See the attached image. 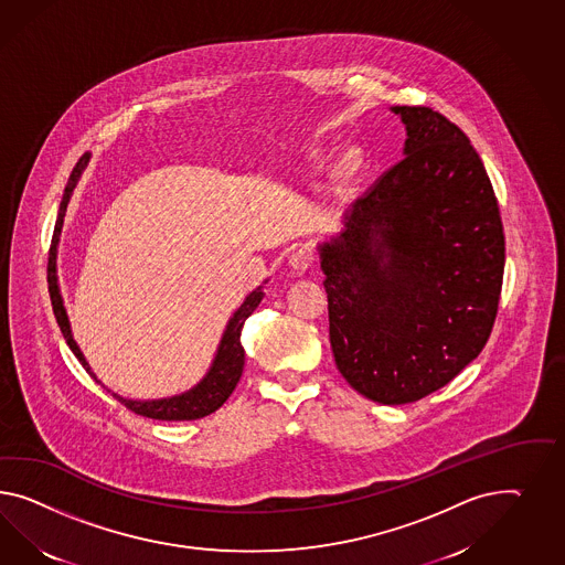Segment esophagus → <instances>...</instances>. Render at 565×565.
Instances as JSON below:
<instances>
[{
  "mask_svg": "<svg viewBox=\"0 0 565 565\" xmlns=\"http://www.w3.org/2000/svg\"><path fill=\"white\" fill-rule=\"evenodd\" d=\"M312 260H315V255H312V250L308 248V246H302V248H296L294 253L290 255L291 269L294 271H298V274H305L306 269L312 265Z\"/></svg>",
  "mask_w": 565,
  "mask_h": 565,
  "instance_id": "esophagus-1",
  "label": "esophagus"
}]
</instances>
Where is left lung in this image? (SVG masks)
<instances>
[{"mask_svg":"<svg viewBox=\"0 0 565 565\" xmlns=\"http://www.w3.org/2000/svg\"><path fill=\"white\" fill-rule=\"evenodd\" d=\"M388 168L319 244L329 339L343 379L382 405L443 388L486 348L502 291V217L469 138L429 107Z\"/></svg>","mask_w":565,"mask_h":565,"instance_id":"left-lung-1","label":"left lung"}]
</instances>
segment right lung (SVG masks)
<instances>
[{
  "instance_id": "add662e5",
  "label": "right lung",
  "mask_w": 565,
  "mask_h": 565,
  "mask_svg": "<svg viewBox=\"0 0 565 565\" xmlns=\"http://www.w3.org/2000/svg\"><path fill=\"white\" fill-rule=\"evenodd\" d=\"M88 162H90V153L86 152L77 160L76 167H74L72 174H70L67 186L63 191L60 214H57L53 238H51V248H49L46 281H49V294H51V305H53L55 319H57V324L62 329L70 350L74 351V355L79 360V364L86 367V372L90 374L92 379L100 382L96 379V374L92 372L86 358H84V353L77 348L76 339L72 335L70 319H67V312H65V306H63L62 291H60V281H57V244H60V234H62L63 217H65V212H67L70 198H72V193L76 189L84 168L88 167ZM265 284H267V279H265ZM263 296H265V291H263V286H259L257 290L250 291L246 296V300L241 305V308L232 315V319L226 324V331L222 335V341H220V348H217V353H215L212 367L207 370L203 381L195 384L191 391H186L183 395L153 398V401H134V398L119 397L115 393H113V397L119 398L129 412L138 413V415H143V417H150V419H160V422H191V419H201V417L214 413L215 409H220L226 403V398L232 395V391L236 388L241 376H243L244 348L243 343H241V331H243L244 321L255 312V308L259 306Z\"/></svg>"
}]
</instances>
